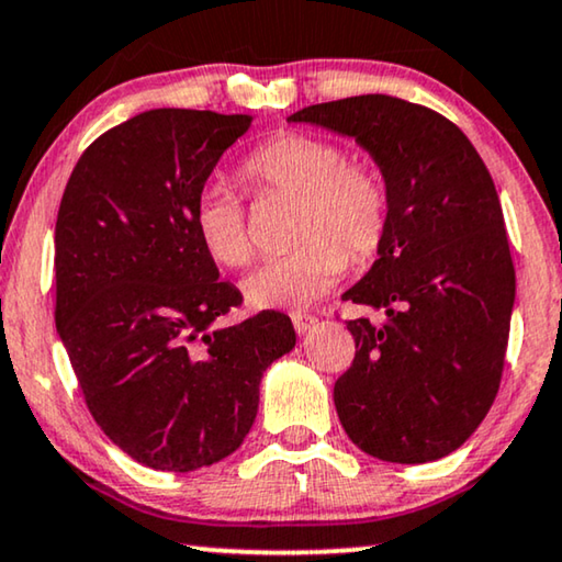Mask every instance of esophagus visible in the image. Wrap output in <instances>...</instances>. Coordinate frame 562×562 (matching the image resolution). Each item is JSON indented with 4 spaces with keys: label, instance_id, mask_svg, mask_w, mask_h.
<instances>
[{
    "label": "esophagus",
    "instance_id": "34e87169",
    "mask_svg": "<svg viewBox=\"0 0 562 562\" xmlns=\"http://www.w3.org/2000/svg\"><path fill=\"white\" fill-rule=\"evenodd\" d=\"M291 322H294V329L299 331V335H306V331H312L314 329V324H316V319L312 314H291Z\"/></svg>",
    "mask_w": 562,
    "mask_h": 562
}]
</instances>
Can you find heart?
Segmentation results:
<instances>
[{"label": "heart", "instance_id": "b5f03b06", "mask_svg": "<svg viewBox=\"0 0 562 562\" xmlns=\"http://www.w3.org/2000/svg\"><path fill=\"white\" fill-rule=\"evenodd\" d=\"M243 177L258 192L299 198L294 254L258 266L243 281L254 308H304L347 273L349 258L368 263L387 233L390 198L378 169L347 161L339 144L286 132L256 146ZM194 233L221 266H243L254 256L246 207L223 182H207L192 205Z\"/></svg>", "mask_w": 562, "mask_h": 562}]
</instances>
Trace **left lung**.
<instances>
[{"label": "left lung", "mask_w": 562, "mask_h": 562, "mask_svg": "<svg viewBox=\"0 0 562 562\" xmlns=\"http://www.w3.org/2000/svg\"><path fill=\"white\" fill-rule=\"evenodd\" d=\"M289 121L355 139L390 198L378 261L341 294L385 314L380 327L347 322L357 352L335 382L341 428L382 461L449 457L497 397L515 306L490 169L457 124L393 95L306 105Z\"/></svg>", "instance_id": "8db88e82"}]
</instances>
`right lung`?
<instances>
[{
  "label": "right lung",
  "mask_w": 562,
  "mask_h": 562,
  "mask_svg": "<svg viewBox=\"0 0 562 562\" xmlns=\"http://www.w3.org/2000/svg\"><path fill=\"white\" fill-rule=\"evenodd\" d=\"M254 124L246 113L151 109L99 136L55 223V324L101 430L134 461L194 471L238 449L261 378L296 345L261 312L217 319L240 291L194 233L192 205Z\"/></svg>",
  "instance_id": "right-lung-1"
}]
</instances>
